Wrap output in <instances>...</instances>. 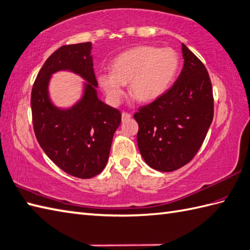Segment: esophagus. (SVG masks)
Segmentation results:
<instances>
[{"label":"esophagus","mask_w":250,"mask_h":250,"mask_svg":"<svg viewBox=\"0 0 250 250\" xmlns=\"http://www.w3.org/2000/svg\"><path fill=\"white\" fill-rule=\"evenodd\" d=\"M131 118V114L128 112H122V121H126Z\"/></svg>","instance_id":"1"}]
</instances>
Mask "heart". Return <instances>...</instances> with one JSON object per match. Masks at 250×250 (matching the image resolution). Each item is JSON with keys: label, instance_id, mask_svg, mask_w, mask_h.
Wrapping results in <instances>:
<instances>
[{"label": "heart", "instance_id": "1", "mask_svg": "<svg viewBox=\"0 0 250 250\" xmlns=\"http://www.w3.org/2000/svg\"><path fill=\"white\" fill-rule=\"evenodd\" d=\"M180 63L174 49L140 46L116 57L111 64V73H101L97 81L112 104L120 103L123 85L127 83L131 97L140 103H149L169 90Z\"/></svg>", "mask_w": 250, "mask_h": 250}]
</instances>
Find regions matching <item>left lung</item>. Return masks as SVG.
I'll use <instances>...</instances> for the list:
<instances>
[{"label": "left lung", "instance_id": "obj_1", "mask_svg": "<svg viewBox=\"0 0 250 250\" xmlns=\"http://www.w3.org/2000/svg\"><path fill=\"white\" fill-rule=\"evenodd\" d=\"M184 66L174 84L134 118L137 142L149 167L171 172L196 156L214 116L212 82L204 64L182 43Z\"/></svg>", "mask_w": 250, "mask_h": 250}]
</instances>
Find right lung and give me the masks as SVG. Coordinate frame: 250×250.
<instances>
[{
  "label": "right lung",
  "instance_id": "obj_1",
  "mask_svg": "<svg viewBox=\"0 0 250 250\" xmlns=\"http://www.w3.org/2000/svg\"><path fill=\"white\" fill-rule=\"evenodd\" d=\"M91 50V42L59 48L42 65L31 95L38 143L60 169L79 179H90L106 167L113 135L122 120L118 109L97 97ZM62 69L74 71L88 82L82 101L68 110L55 108L47 96L49 77Z\"/></svg>",
  "mask_w": 250,
  "mask_h": 250
}]
</instances>
